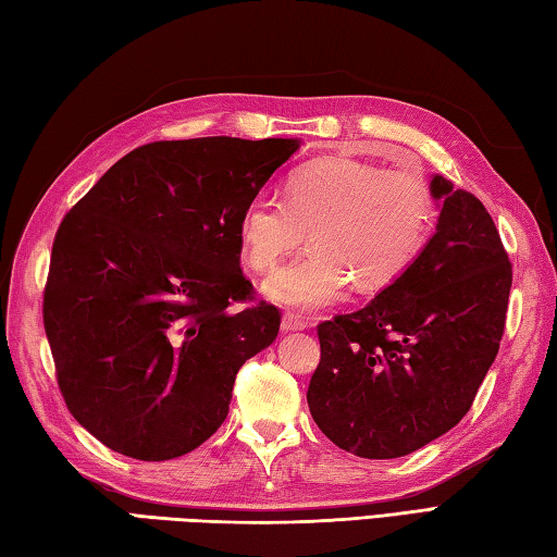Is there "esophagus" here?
I'll use <instances>...</instances> for the list:
<instances>
[{"instance_id":"1","label":"esophagus","mask_w":557,"mask_h":557,"mask_svg":"<svg viewBox=\"0 0 557 557\" xmlns=\"http://www.w3.org/2000/svg\"><path fill=\"white\" fill-rule=\"evenodd\" d=\"M304 329H309V321L307 319H301V315H297V313H285L282 315V331L285 333H292V331H304Z\"/></svg>"}]
</instances>
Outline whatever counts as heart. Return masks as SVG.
I'll return each mask as SVG.
<instances>
[{"label": "heart", "mask_w": 557, "mask_h": 557, "mask_svg": "<svg viewBox=\"0 0 557 557\" xmlns=\"http://www.w3.org/2000/svg\"><path fill=\"white\" fill-rule=\"evenodd\" d=\"M434 195L422 173L386 171L352 157L304 163L285 185V200L253 198L238 222L246 263L263 272L301 246L313 248L263 282L272 301L311 311L359 292L394 285L430 242Z\"/></svg>", "instance_id": "obj_1"}]
</instances>
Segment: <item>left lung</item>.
Listing matches in <instances>:
<instances>
[{"mask_svg":"<svg viewBox=\"0 0 557 557\" xmlns=\"http://www.w3.org/2000/svg\"><path fill=\"white\" fill-rule=\"evenodd\" d=\"M430 190L442 212L416 265L315 329L311 418L362 459H398L459 424L505 333L511 263L493 216L444 176Z\"/></svg>","mask_w":557,"mask_h":557,"instance_id":"obj_1","label":"left lung"}]
</instances>
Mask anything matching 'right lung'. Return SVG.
Masks as SVG:
<instances>
[{
  "label": "right lung",
  "mask_w": 557,
  "mask_h": 557,
  "mask_svg": "<svg viewBox=\"0 0 557 557\" xmlns=\"http://www.w3.org/2000/svg\"><path fill=\"white\" fill-rule=\"evenodd\" d=\"M297 139L151 141L64 214L42 292L60 394L108 449L169 461L224 422L282 313L242 270L244 207Z\"/></svg>",
  "instance_id": "add662e5"
}]
</instances>
